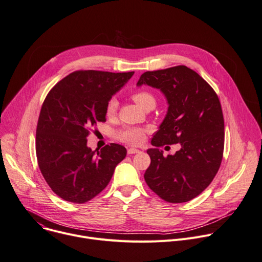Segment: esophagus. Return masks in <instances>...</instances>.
Instances as JSON below:
<instances>
[{"mask_svg":"<svg viewBox=\"0 0 262 262\" xmlns=\"http://www.w3.org/2000/svg\"><path fill=\"white\" fill-rule=\"evenodd\" d=\"M140 150L137 148H128L127 149V155H134V154H138Z\"/></svg>","mask_w":262,"mask_h":262,"instance_id":"1","label":"esophagus"}]
</instances>
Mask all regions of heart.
<instances>
[{
    "instance_id": "heart-1",
    "label": "heart",
    "mask_w": 262,
    "mask_h": 262,
    "mask_svg": "<svg viewBox=\"0 0 262 262\" xmlns=\"http://www.w3.org/2000/svg\"><path fill=\"white\" fill-rule=\"evenodd\" d=\"M132 99L142 108H145L149 104H156V98L154 95L148 92V91H139L136 92L132 95ZM117 101L115 99H111L105 107V113L107 116L113 115L116 110H117ZM146 130L144 128H140V127H133V126H127L124 127L120 130H118L115 136L116 138L124 142V143H127L129 145H140L142 142L144 141Z\"/></svg>"
}]
</instances>
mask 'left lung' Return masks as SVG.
Wrapping results in <instances>:
<instances>
[{"mask_svg":"<svg viewBox=\"0 0 262 262\" xmlns=\"http://www.w3.org/2000/svg\"><path fill=\"white\" fill-rule=\"evenodd\" d=\"M138 85L160 89L168 112L155 134L147 154L150 165L144 173L148 187L168 203L196 198L216 176L224 155L225 123L217 94L195 71L186 66L147 71ZM180 143L173 156H162L158 147Z\"/></svg>","mask_w":262,"mask_h":262,"instance_id":"1","label":"left lung"}]
</instances>
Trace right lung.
I'll list each match as a JSON object with an SVG mask.
<instances>
[{
    "mask_svg": "<svg viewBox=\"0 0 262 262\" xmlns=\"http://www.w3.org/2000/svg\"><path fill=\"white\" fill-rule=\"evenodd\" d=\"M134 72L80 70L58 81L40 108L35 139L39 170L52 191L67 202L82 204L110 183L126 148L111 143L100 150L86 146V138L105 122V107Z\"/></svg>",
    "mask_w": 262,
    "mask_h": 262,
    "instance_id": "add662e5",
    "label": "right lung"
}]
</instances>
